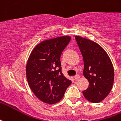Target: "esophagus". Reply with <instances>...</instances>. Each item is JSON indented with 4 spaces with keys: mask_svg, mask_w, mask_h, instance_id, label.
Segmentation results:
<instances>
[{
    "mask_svg": "<svg viewBox=\"0 0 121 121\" xmlns=\"http://www.w3.org/2000/svg\"><path fill=\"white\" fill-rule=\"evenodd\" d=\"M79 78H80V76H79L78 74H77V75H76V76H74V79H75V80H76V81H77V80H78V79Z\"/></svg>",
    "mask_w": 121,
    "mask_h": 121,
    "instance_id": "34e87169",
    "label": "esophagus"
}]
</instances>
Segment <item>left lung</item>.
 I'll return each instance as SVG.
<instances>
[{"label":"left lung","mask_w":121,"mask_h":121,"mask_svg":"<svg viewBox=\"0 0 121 121\" xmlns=\"http://www.w3.org/2000/svg\"><path fill=\"white\" fill-rule=\"evenodd\" d=\"M84 61L83 75L88 79L89 86L83 91L86 99L92 103L101 102L110 92L114 70L108 54L97 43L75 36Z\"/></svg>","instance_id":"8db88e82"}]
</instances>
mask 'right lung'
<instances>
[{"label": "right lung", "instance_id": "obj_1", "mask_svg": "<svg viewBox=\"0 0 121 121\" xmlns=\"http://www.w3.org/2000/svg\"><path fill=\"white\" fill-rule=\"evenodd\" d=\"M70 36H60L43 41L29 57L26 76L29 87L36 97L48 104L62 99L71 80L61 72L60 56L69 44Z\"/></svg>", "mask_w": 121, "mask_h": 121}]
</instances>
